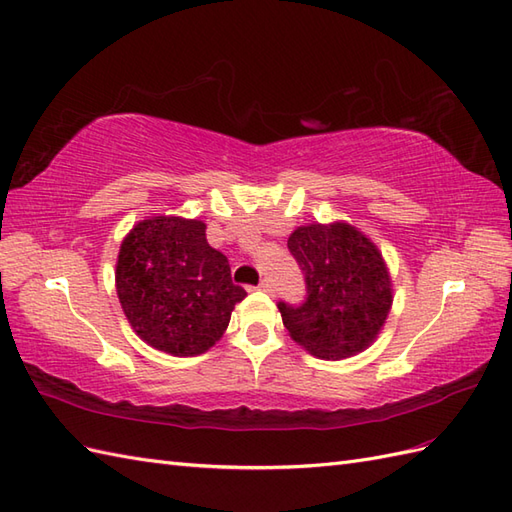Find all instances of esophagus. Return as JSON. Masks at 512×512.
Returning <instances> with one entry per match:
<instances>
[{
  "instance_id": "obj_1",
  "label": "esophagus",
  "mask_w": 512,
  "mask_h": 512,
  "mask_svg": "<svg viewBox=\"0 0 512 512\" xmlns=\"http://www.w3.org/2000/svg\"><path fill=\"white\" fill-rule=\"evenodd\" d=\"M258 289H260V291H265V293H271V291H273V284H271V280H269V278H265V280H260Z\"/></svg>"
}]
</instances>
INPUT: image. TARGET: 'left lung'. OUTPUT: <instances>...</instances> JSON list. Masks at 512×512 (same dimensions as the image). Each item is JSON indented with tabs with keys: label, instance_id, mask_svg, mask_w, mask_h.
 <instances>
[{
	"label": "left lung",
	"instance_id": "8db88e82",
	"mask_svg": "<svg viewBox=\"0 0 512 512\" xmlns=\"http://www.w3.org/2000/svg\"><path fill=\"white\" fill-rule=\"evenodd\" d=\"M289 252L304 273L306 299L278 302L291 339L323 360L363 352L376 339L393 304L382 254L350 223L297 228Z\"/></svg>",
	"mask_w": 512,
	"mask_h": 512
}]
</instances>
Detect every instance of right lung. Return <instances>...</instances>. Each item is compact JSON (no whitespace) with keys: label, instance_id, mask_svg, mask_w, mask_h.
I'll return each mask as SVG.
<instances>
[{"label":"right lung","instance_id":"1","mask_svg":"<svg viewBox=\"0 0 512 512\" xmlns=\"http://www.w3.org/2000/svg\"><path fill=\"white\" fill-rule=\"evenodd\" d=\"M115 280L134 332L173 356L213 347L247 295L228 258L208 245L204 221L165 215L139 221L123 239Z\"/></svg>","mask_w":512,"mask_h":512}]
</instances>
